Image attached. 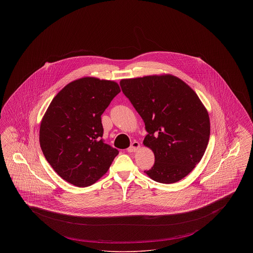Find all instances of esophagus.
<instances>
[{"label":"esophagus","mask_w":253,"mask_h":253,"mask_svg":"<svg viewBox=\"0 0 253 253\" xmlns=\"http://www.w3.org/2000/svg\"><path fill=\"white\" fill-rule=\"evenodd\" d=\"M139 147H140V145H139V143H138L137 141H133L132 145L127 149V151H128L129 153H133V152H136V151L139 149Z\"/></svg>","instance_id":"34e87169"}]
</instances>
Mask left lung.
<instances>
[{"label": "left lung", "mask_w": 253, "mask_h": 253, "mask_svg": "<svg viewBox=\"0 0 253 253\" xmlns=\"http://www.w3.org/2000/svg\"><path fill=\"white\" fill-rule=\"evenodd\" d=\"M121 86L144 121L143 144L155 155L145 172L164 184L187 176L204 156L211 133L208 111L196 93L172 75L121 80Z\"/></svg>", "instance_id": "1"}]
</instances>
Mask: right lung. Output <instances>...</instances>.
I'll list each match as a JSON object with an SVG mask.
<instances>
[{
  "instance_id": "right-lung-1",
  "label": "right lung",
  "mask_w": 253,
  "mask_h": 253,
  "mask_svg": "<svg viewBox=\"0 0 253 253\" xmlns=\"http://www.w3.org/2000/svg\"><path fill=\"white\" fill-rule=\"evenodd\" d=\"M121 92L113 81L82 78L53 98L40 127V144L51 167L77 187L96 183L119 151L104 143L101 115Z\"/></svg>"
}]
</instances>
